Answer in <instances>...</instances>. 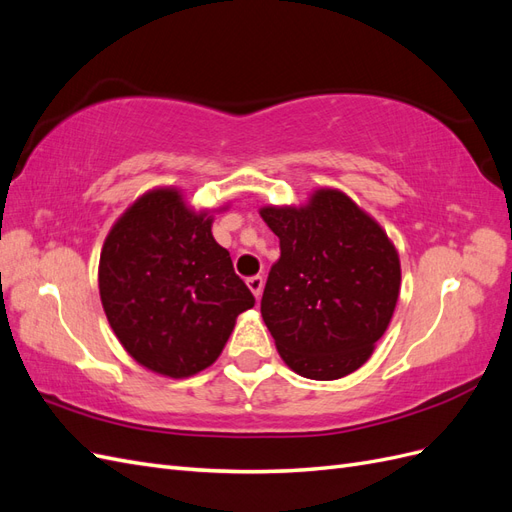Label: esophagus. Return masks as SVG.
Segmentation results:
<instances>
[{
	"mask_svg": "<svg viewBox=\"0 0 512 512\" xmlns=\"http://www.w3.org/2000/svg\"><path fill=\"white\" fill-rule=\"evenodd\" d=\"M247 288H250V290L254 292V297H256V299H260L262 288H265V277H262V275H252V277H247Z\"/></svg>",
	"mask_w": 512,
	"mask_h": 512,
	"instance_id": "1",
	"label": "esophagus"
}]
</instances>
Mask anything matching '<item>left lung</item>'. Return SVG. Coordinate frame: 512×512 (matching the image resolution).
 I'll return each instance as SVG.
<instances>
[{
  "instance_id": "8db88e82",
  "label": "left lung",
  "mask_w": 512,
  "mask_h": 512,
  "mask_svg": "<svg viewBox=\"0 0 512 512\" xmlns=\"http://www.w3.org/2000/svg\"><path fill=\"white\" fill-rule=\"evenodd\" d=\"M280 237L260 314L284 363L303 378L337 380L359 369L393 318L401 267L380 224L339 190L303 207H262Z\"/></svg>"
}]
</instances>
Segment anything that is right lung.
<instances>
[{
	"mask_svg": "<svg viewBox=\"0 0 512 512\" xmlns=\"http://www.w3.org/2000/svg\"><path fill=\"white\" fill-rule=\"evenodd\" d=\"M211 224L179 190L158 188L121 215L100 254L108 324L136 363L168 378L209 367L256 303Z\"/></svg>",
	"mask_w": 512,
	"mask_h": 512,
	"instance_id": "right-lung-1",
	"label": "right lung"
}]
</instances>
